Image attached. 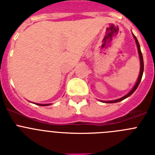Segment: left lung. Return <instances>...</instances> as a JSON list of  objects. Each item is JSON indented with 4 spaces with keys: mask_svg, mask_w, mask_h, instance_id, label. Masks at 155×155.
<instances>
[{
    "mask_svg": "<svg viewBox=\"0 0 155 155\" xmlns=\"http://www.w3.org/2000/svg\"><path fill=\"white\" fill-rule=\"evenodd\" d=\"M134 39H135V41H136L137 46V50H138V53H139L140 61V75H139V78H138V80H137V81L136 84H135V85H134V87H133V89L131 90V91H130V92H129L128 94H126L125 96H124V97H123V98H119V99L113 100V101H108V102H107V103H115V102H120V101H122V100H124V99H125V98H127V97L130 96L131 94H132L134 92V91H136V89H137V88L138 85H139L140 82V81H141L142 76H143V56H142L141 50H140V44H139V42H138L137 39L135 35H134Z\"/></svg>",
    "mask_w": 155,
    "mask_h": 155,
    "instance_id": "obj_1",
    "label": "left lung"
}]
</instances>
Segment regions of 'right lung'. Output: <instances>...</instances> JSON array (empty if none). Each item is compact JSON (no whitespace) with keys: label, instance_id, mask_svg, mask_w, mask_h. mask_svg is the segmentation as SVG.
Returning <instances> with one entry per match:
<instances>
[{"label":"right lung","instance_id":"add662e5","mask_svg":"<svg viewBox=\"0 0 155 155\" xmlns=\"http://www.w3.org/2000/svg\"><path fill=\"white\" fill-rule=\"evenodd\" d=\"M37 105H42V106H46V105H50V104H37Z\"/></svg>","mask_w":155,"mask_h":155}]
</instances>
